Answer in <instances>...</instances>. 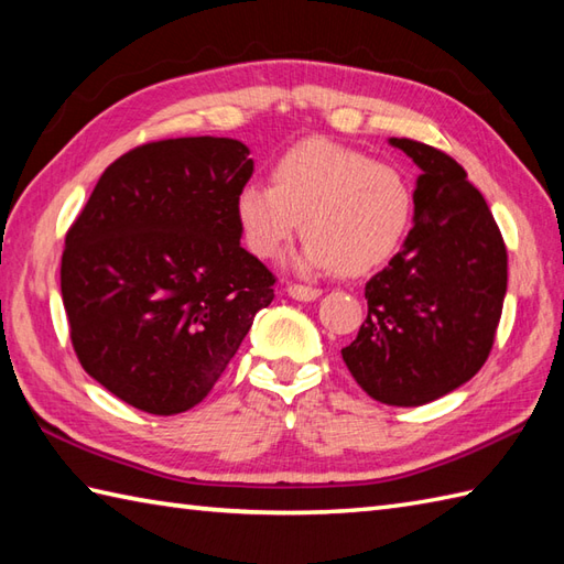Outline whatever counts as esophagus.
<instances>
[{"instance_id":"esophagus-1","label":"esophagus","mask_w":564,"mask_h":564,"mask_svg":"<svg viewBox=\"0 0 564 564\" xmlns=\"http://www.w3.org/2000/svg\"><path fill=\"white\" fill-rule=\"evenodd\" d=\"M289 295L295 297V301H315V297L322 295V291H319V289H313V285L291 283V285H289Z\"/></svg>"}]
</instances>
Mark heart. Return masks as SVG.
I'll return each mask as SVG.
<instances>
[{
	"instance_id": "obj_1",
	"label": "heart",
	"mask_w": 564,
	"mask_h": 564,
	"mask_svg": "<svg viewBox=\"0 0 564 564\" xmlns=\"http://www.w3.org/2000/svg\"><path fill=\"white\" fill-rule=\"evenodd\" d=\"M414 215V191L394 164L329 140H305L271 166V186L237 194V220L251 254L271 259L303 220L307 242L295 263L364 275L400 249Z\"/></svg>"
}]
</instances>
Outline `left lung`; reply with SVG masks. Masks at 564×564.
Segmentation results:
<instances>
[{
    "mask_svg": "<svg viewBox=\"0 0 564 564\" xmlns=\"http://www.w3.org/2000/svg\"><path fill=\"white\" fill-rule=\"evenodd\" d=\"M416 162L414 227L366 283L368 317L341 358L370 398L438 400L470 380L495 346L507 295V245L495 215L451 154L390 138Z\"/></svg>",
    "mask_w": 564,
    "mask_h": 564,
    "instance_id": "1",
    "label": "left lung"
}]
</instances>
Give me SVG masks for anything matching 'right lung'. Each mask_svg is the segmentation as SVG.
<instances>
[{
  "instance_id": "right-lung-1",
  "label": "right lung",
  "mask_w": 564,
  "mask_h": 564,
  "mask_svg": "<svg viewBox=\"0 0 564 564\" xmlns=\"http://www.w3.org/2000/svg\"><path fill=\"white\" fill-rule=\"evenodd\" d=\"M254 162L230 138H170L106 166L65 235L59 291L82 368L140 412L213 390L275 275L239 245Z\"/></svg>"
}]
</instances>
